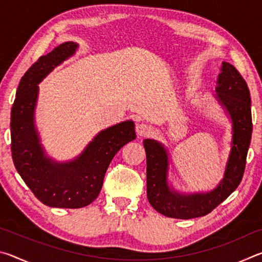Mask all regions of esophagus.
I'll use <instances>...</instances> for the list:
<instances>
[{
  "label": "esophagus",
  "instance_id": "esophagus-1",
  "mask_svg": "<svg viewBox=\"0 0 262 262\" xmlns=\"http://www.w3.org/2000/svg\"><path fill=\"white\" fill-rule=\"evenodd\" d=\"M136 133L139 136H147L151 133V127L147 123H140L136 126Z\"/></svg>",
  "mask_w": 262,
  "mask_h": 262
}]
</instances>
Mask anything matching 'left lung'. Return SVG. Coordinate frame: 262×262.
<instances>
[{
  "instance_id": "8db88e82",
  "label": "left lung",
  "mask_w": 262,
  "mask_h": 262,
  "mask_svg": "<svg viewBox=\"0 0 262 262\" xmlns=\"http://www.w3.org/2000/svg\"><path fill=\"white\" fill-rule=\"evenodd\" d=\"M214 97L232 123V140L224 176L209 192L184 193L168 180V152L161 142L145 139L147 195L159 214L189 220L205 216L221 205L241 184L252 137L251 97L245 79L229 62H222Z\"/></svg>"
}]
</instances>
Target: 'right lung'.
<instances>
[{
  "instance_id": "1",
  "label": "right lung",
  "mask_w": 262,
  "mask_h": 262,
  "mask_svg": "<svg viewBox=\"0 0 262 262\" xmlns=\"http://www.w3.org/2000/svg\"><path fill=\"white\" fill-rule=\"evenodd\" d=\"M77 48L78 43L66 41L31 66L19 82L10 118L12 161L21 179L43 205L70 209L96 200L111 161L136 137L134 122L127 120L100 130L72 161L57 162L46 154L34 120L38 84Z\"/></svg>"
}]
</instances>
